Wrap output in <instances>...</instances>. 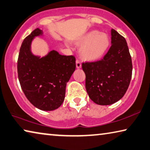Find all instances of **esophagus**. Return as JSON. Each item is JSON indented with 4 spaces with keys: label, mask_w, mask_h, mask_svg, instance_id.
Instances as JSON below:
<instances>
[{
    "label": "esophagus",
    "mask_w": 150,
    "mask_h": 150,
    "mask_svg": "<svg viewBox=\"0 0 150 150\" xmlns=\"http://www.w3.org/2000/svg\"><path fill=\"white\" fill-rule=\"evenodd\" d=\"M76 67L77 69L81 68V63L79 60H76Z\"/></svg>",
    "instance_id": "34e87169"
}]
</instances>
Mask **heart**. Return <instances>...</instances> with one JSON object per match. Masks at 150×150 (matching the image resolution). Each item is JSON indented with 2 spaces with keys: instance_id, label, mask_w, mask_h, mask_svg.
Wrapping results in <instances>:
<instances>
[{
  "instance_id": "obj_1",
  "label": "heart",
  "mask_w": 150,
  "mask_h": 150,
  "mask_svg": "<svg viewBox=\"0 0 150 150\" xmlns=\"http://www.w3.org/2000/svg\"><path fill=\"white\" fill-rule=\"evenodd\" d=\"M81 47L80 55L87 61H95L103 57L110 45V40L105 33L98 30H91L77 40Z\"/></svg>"
}]
</instances>
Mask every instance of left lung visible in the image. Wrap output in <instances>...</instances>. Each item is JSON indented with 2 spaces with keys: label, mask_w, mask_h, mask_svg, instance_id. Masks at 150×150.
<instances>
[{
  "label": "left lung",
  "mask_w": 150,
  "mask_h": 150,
  "mask_svg": "<svg viewBox=\"0 0 150 150\" xmlns=\"http://www.w3.org/2000/svg\"><path fill=\"white\" fill-rule=\"evenodd\" d=\"M111 35V46L103 59L82 64L88 96L101 105L120 100L127 91L132 75V58L125 38L114 29Z\"/></svg>",
  "instance_id": "1"
}]
</instances>
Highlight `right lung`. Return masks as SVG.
Here are the masks:
<instances>
[{"label":"right lung","mask_w":150,"mask_h":150,"mask_svg":"<svg viewBox=\"0 0 150 150\" xmlns=\"http://www.w3.org/2000/svg\"><path fill=\"white\" fill-rule=\"evenodd\" d=\"M42 35L43 31L37 28L24 39L18 54V77L26 97L35 108L53 111L65 99L67 83L75 70V58L55 50L43 57L35 55L32 42Z\"/></svg>","instance_id":"1"}]
</instances>
